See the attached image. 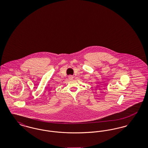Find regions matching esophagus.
<instances>
[{
	"label": "esophagus",
	"instance_id": "esophagus-1",
	"mask_svg": "<svg viewBox=\"0 0 148 148\" xmlns=\"http://www.w3.org/2000/svg\"><path fill=\"white\" fill-rule=\"evenodd\" d=\"M69 79H73V76H71H71H69Z\"/></svg>",
	"mask_w": 148,
	"mask_h": 148
}]
</instances>
